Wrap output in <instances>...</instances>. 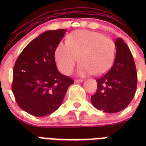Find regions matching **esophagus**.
Listing matches in <instances>:
<instances>
[{"instance_id": "obj_1", "label": "esophagus", "mask_w": 146, "mask_h": 146, "mask_svg": "<svg viewBox=\"0 0 146 146\" xmlns=\"http://www.w3.org/2000/svg\"><path fill=\"white\" fill-rule=\"evenodd\" d=\"M83 81H84L83 80H76L75 82H82Z\"/></svg>"}]
</instances>
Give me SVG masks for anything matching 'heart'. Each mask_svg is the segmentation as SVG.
I'll return each instance as SVG.
<instances>
[{"label":"heart","instance_id":"heart-1","mask_svg":"<svg viewBox=\"0 0 146 146\" xmlns=\"http://www.w3.org/2000/svg\"><path fill=\"white\" fill-rule=\"evenodd\" d=\"M113 40L101 33L87 30L76 31L67 36L66 43L60 42L54 50L57 68L64 75L73 70L78 57L80 64L77 73L80 76L100 75L108 70L115 57Z\"/></svg>","mask_w":146,"mask_h":146}]
</instances>
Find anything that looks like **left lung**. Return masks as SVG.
<instances>
[{
	"label": "left lung",
	"instance_id": "8db88e82",
	"mask_svg": "<svg viewBox=\"0 0 146 146\" xmlns=\"http://www.w3.org/2000/svg\"><path fill=\"white\" fill-rule=\"evenodd\" d=\"M116 57L111 70L98 79L96 93L91 97L95 108L106 113L126 108L133 98L137 87V73L133 57L121 38L115 41Z\"/></svg>",
	"mask_w": 146,
	"mask_h": 146
}]
</instances>
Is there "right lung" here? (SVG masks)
Masks as SVG:
<instances>
[{
	"instance_id": "right-lung-1",
	"label": "right lung",
	"mask_w": 146,
	"mask_h": 146,
	"mask_svg": "<svg viewBox=\"0 0 146 146\" xmlns=\"http://www.w3.org/2000/svg\"><path fill=\"white\" fill-rule=\"evenodd\" d=\"M66 32L43 33L26 45L15 63L12 92L19 108L29 114L44 117L54 112L74 82L60 73L54 60L55 48Z\"/></svg>"
}]
</instances>
